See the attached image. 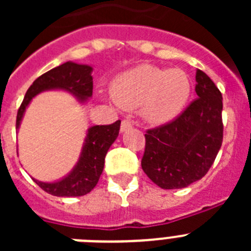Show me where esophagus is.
<instances>
[{
  "mask_svg": "<svg viewBox=\"0 0 251 251\" xmlns=\"http://www.w3.org/2000/svg\"><path fill=\"white\" fill-rule=\"evenodd\" d=\"M132 122L129 121V119H123L122 121V124H121V132H127L128 129H130L132 128Z\"/></svg>",
  "mask_w": 251,
  "mask_h": 251,
  "instance_id": "esophagus-1",
  "label": "esophagus"
}]
</instances>
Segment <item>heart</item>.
Here are the masks:
<instances>
[{
    "label": "heart",
    "instance_id": "b5f03b06",
    "mask_svg": "<svg viewBox=\"0 0 251 251\" xmlns=\"http://www.w3.org/2000/svg\"><path fill=\"white\" fill-rule=\"evenodd\" d=\"M191 79L181 69L139 65L119 75L112 85L114 101L124 109L141 110L153 124H162L182 113L191 97Z\"/></svg>",
    "mask_w": 251,
    "mask_h": 251
}]
</instances>
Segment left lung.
I'll use <instances>...</instances> for the list:
<instances>
[{
  "mask_svg": "<svg viewBox=\"0 0 251 251\" xmlns=\"http://www.w3.org/2000/svg\"><path fill=\"white\" fill-rule=\"evenodd\" d=\"M195 99L167 124L146 132L142 168L165 190L183 188L202 178L223 143V95L214 81L196 72Z\"/></svg>",
  "mask_w": 251,
  "mask_h": 251,
  "instance_id": "left-lung-1",
  "label": "left lung"
}]
</instances>
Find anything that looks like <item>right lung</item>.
Masks as SVG:
<instances>
[{"label":"right lung","mask_w":251,"mask_h":251,"mask_svg":"<svg viewBox=\"0 0 251 251\" xmlns=\"http://www.w3.org/2000/svg\"><path fill=\"white\" fill-rule=\"evenodd\" d=\"M93 69L88 65L75 63L63 64L51 69L39 76L26 92L16 117V128H19L22 115L31 99L46 89H66L77 97L80 101L90 98L93 94ZM121 128V121L108 126H94L89 128L80 158L74 170L57 182L46 183L34 179L48 194L54 196H83L97 186L104 168V159L113 142L117 139Z\"/></svg>","instance_id":"1"}]
</instances>
